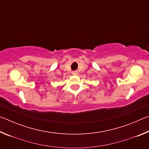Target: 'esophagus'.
Returning <instances> with one entry per match:
<instances>
[{"mask_svg":"<svg viewBox=\"0 0 149 149\" xmlns=\"http://www.w3.org/2000/svg\"><path fill=\"white\" fill-rule=\"evenodd\" d=\"M72 74H74V75H77V71H74V72H72Z\"/></svg>","mask_w":149,"mask_h":149,"instance_id":"1","label":"esophagus"}]
</instances>
